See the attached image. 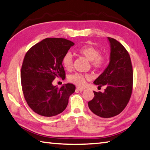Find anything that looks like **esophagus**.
I'll return each mask as SVG.
<instances>
[{"label":"esophagus","mask_w":150,"mask_h":150,"mask_svg":"<svg viewBox=\"0 0 150 150\" xmlns=\"http://www.w3.org/2000/svg\"><path fill=\"white\" fill-rule=\"evenodd\" d=\"M77 89L78 91H81V92H82V91H83L85 90V88H81V87H77Z\"/></svg>","instance_id":"34e87169"}]
</instances>
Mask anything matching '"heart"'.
<instances>
[{
    "instance_id": "obj_1",
    "label": "heart",
    "mask_w": 150,
    "mask_h": 150,
    "mask_svg": "<svg viewBox=\"0 0 150 150\" xmlns=\"http://www.w3.org/2000/svg\"><path fill=\"white\" fill-rule=\"evenodd\" d=\"M78 52L81 55L85 56L87 59L91 62V64L95 68L101 67L105 62V59L100 55V52L96 47L90 45H85L78 50ZM73 58L71 53H67L63 57V65L66 69L70 70L73 67ZM88 77L81 73H76L71 75L69 80L73 84L78 86H83L85 83V79Z\"/></svg>"
}]
</instances>
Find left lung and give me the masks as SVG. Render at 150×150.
I'll return each mask as SVG.
<instances>
[{
    "mask_svg": "<svg viewBox=\"0 0 150 150\" xmlns=\"http://www.w3.org/2000/svg\"><path fill=\"white\" fill-rule=\"evenodd\" d=\"M110 44V62L104 71L94 81L105 92H94L88 103L92 112L101 118H111L120 114L130 100L133 84V71L130 55L117 40L107 38Z\"/></svg>",
    "mask_w": 150,
    "mask_h": 150,
    "instance_id": "obj_1",
    "label": "left lung"
}]
</instances>
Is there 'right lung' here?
I'll list each match as a JSON object with an SVG mask.
<instances>
[{
  "label": "right lung",
  "mask_w": 150,
  "mask_h": 150,
  "mask_svg": "<svg viewBox=\"0 0 150 150\" xmlns=\"http://www.w3.org/2000/svg\"><path fill=\"white\" fill-rule=\"evenodd\" d=\"M74 44L65 38H45L26 53L20 74L22 87L28 105L35 113L51 117L67 107L75 86L67 83L58 88L52 82L65 77L63 57Z\"/></svg>",
  "instance_id": "right-lung-1"
}]
</instances>
